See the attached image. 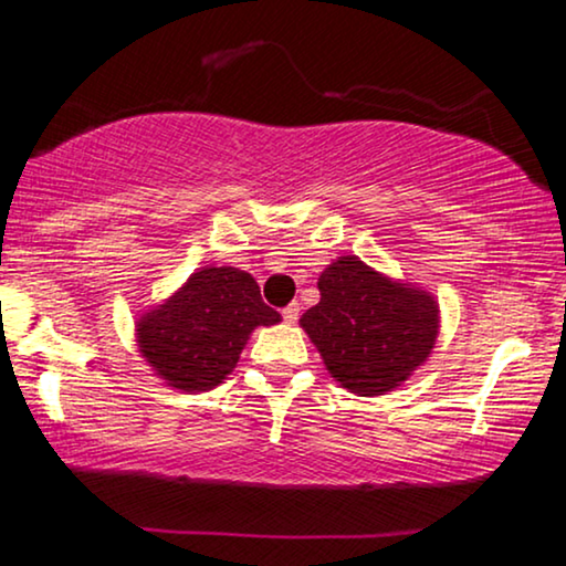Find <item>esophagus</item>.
I'll return each instance as SVG.
<instances>
[{
	"label": "esophagus",
	"mask_w": 566,
	"mask_h": 566,
	"mask_svg": "<svg viewBox=\"0 0 566 566\" xmlns=\"http://www.w3.org/2000/svg\"><path fill=\"white\" fill-rule=\"evenodd\" d=\"M282 316H284V321H287V324H295V321L300 318V303H290L282 311Z\"/></svg>",
	"instance_id": "1"
}]
</instances>
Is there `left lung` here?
<instances>
[{"label":"left lung","instance_id":"8db88e82","mask_svg":"<svg viewBox=\"0 0 566 566\" xmlns=\"http://www.w3.org/2000/svg\"><path fill=\"white\" fill-rule=\"evenodd\" d=\"M318 305L300 326L342 389L378 397L402 386L431 357L441 328L439 300L391 279L357 255H339L318 276Z\"/></svg>","mask_w":566,"mask_h":566}]
</instances>
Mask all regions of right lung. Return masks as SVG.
I'll return each mask as SVG.
<instances>
[{"label":"right lung","mask_w":566,"mask_h":566,"mask_svg":"<svg viewBox=\"0 0 566 566\" xmlns=\"http://www.w3.org/2000/svg\"><path fill=\"white\" fill-rule=\"evenodd\" d=\"M279 321L248 271L203 266L164 303L140 313L135 342L156 378L185 395H200L232 374L255 328Z\"/></svg>","instance_id":"obj_1"}]
</instances>
